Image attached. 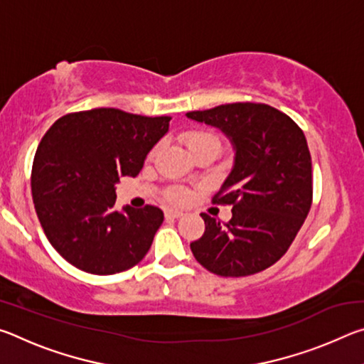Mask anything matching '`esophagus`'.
<instances>
[{
	"instance_id": "34e87169",
	"label": "esophagus",
	"mask_w": 364,
	"mask_h": 364,
	"mask_svg": "<svg viewBox=\"0 0 364 364\" xmlns=\"http://www.w3.org/2000/svg\"><path fill=\"white\" fill-rule=\"evenodd\" d=\"M183 215L181 210H176V208H167L165 210V218L167 220H173V218H180Z\"/></svg>"
}]
</instances>
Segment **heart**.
<instances>
[{"label": "heart", "mask_w": 364, "mask_h": 364, "mask_svg": "<svg viewBox=\"0 0 364 364\" xmlns=\"http://www.w3.org/2000/svg\"><path fill=\"white\" fill-rule=\"evenodd\" d=\"M186 144L193 154L208 146H217L218 149L221 146L217 134H213L210 132H204V130L189 132L186 134ZM189 196H191L189 189L180 186V184H175V186H170L167 191H165V197H167L170 202H175V204H183V202H186L189 199Z\"/></svg>", "instance_id": "obj_1"}]
</instances>
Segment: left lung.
I'll list each match as a JSON object with an SVG mask.
<instances>
[{
    "label": "left lung",
    "instance_id": "8db88e82",
    "mask_svg": "<svg viewBox=\"0 0 364 364\" xmlns=\"http://www.w3.org/2000/svg\"><path fill=\"white\" fill-rule=\"evenodd\" d=\"M186 115L220 128L236 149L231 175L212 199L232 207V218L221 223L200 213L205 231L191 250L213 274L260 273L286 254L310 212L313 176L305 134L291 117L262 102L221 104Z\"/></svg>",
    "mask_w": 364,
    "mask_h": 364
}]
</instances>
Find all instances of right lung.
Returning <instances> with one entry per match:
<instances>
[{
	"label": "right lung",
	"mask_w": 364,
	"mask_h": 364,
	"mask_svg": "<svg viewBox=\"0 0 364 364\" xmlns=\"http://www.w3.org/2000/svg\"><path fill=\"white\" fill-rule=\"evenodd\" d=\"M170 120L100 107L60 117L41 138L32 167L35 210L48 241L73 267L115 274L151 249L164 212H117L114 184L139 173Z\"/></svg>",
	"instance_id": "right-lung-1"
}]
</instances>
